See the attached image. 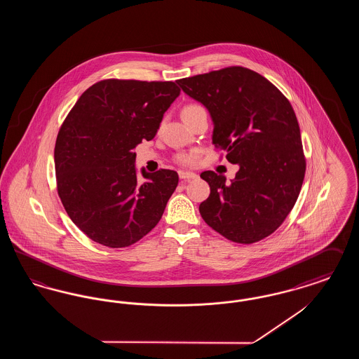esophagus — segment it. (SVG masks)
<instances>
[{
    "label": "esophagus",
    "instance_id": "1",
    "mask_svg": "<svg viewBox=\"0 0 359 359\" xmlns=\"http://www.w3.org/2000/svg\"><path fill=\"white\" fill-rule=\"evenodd\" d=\"M179 177H180L182 180H191V179H196L198 175L194 173V172L180 171L179 172Z\"/></svg>",
    "mask_w": 359,
    "mask_h": 359
}]
</instances>
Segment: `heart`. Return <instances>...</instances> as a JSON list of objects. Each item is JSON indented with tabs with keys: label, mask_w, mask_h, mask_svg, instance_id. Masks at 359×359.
<instances>
[{
	"label": "heart",
	"mask_w": 359,
	"mask_h": 359,
	"mask_svg": "<svg viewBox=\"0 0 359 359\" xmlns=\"http://www.w3.org/2000/svg\"><path fill=\"white\" fill-rule=\"evenodd\" d=\"M199 110H205L202 106L199 104H187L184 109H183V117L188 116V114H192V113H196ZM177 161L180 164H184V165H191L196 161V154H182L177 156Z\"/></svg>",
	"instance_id": "b5f03b06"
}]
</instances>
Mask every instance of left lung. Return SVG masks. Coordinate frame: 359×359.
Listing matches in <instances>:
<instances>
[{
    "mask_svg": "<svg viewBox=\"0 0 359 359\" xmlns=\"http://www.w3.org/2000/svg\"><path fill=\"white\" fill-rule=\"evenodd\" d=\"M214 123L212 144L238 164L236 177L205 171L210 196L199 205L205 222L224 238L253 243L271 236L297 201L306 173L300 128L290 101L266 78L227 67L179 79Z\"/></svg>",
    "mask_w": 359,
    "mask_h": 359,
    "instance_id": "8db88e82",
    "label": "left lung"
}]
</instances>
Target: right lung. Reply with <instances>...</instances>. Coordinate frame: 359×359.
<instances>
[{
    "label": "right lung",
    "instance_id": "add662e5",
    "mask_svg": "<svg viewBox=\"0 0 359 359\" xmlns=\"http://www.w3.org/2000/svg\"><path fill=\"white\" fill-rule=\"evenodd\" d=\"M179 94L173 82L106 79L88 87L63 122L53 154L57 194L94 242L126 248L161 219L179 176L142 168L140 180L133 149L156 136Z\"/></svg>",
    "mask_w": 359,
    "mask_h": 359
}]
</instances>
